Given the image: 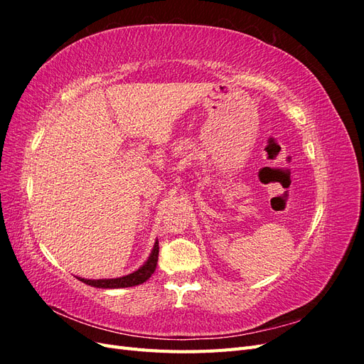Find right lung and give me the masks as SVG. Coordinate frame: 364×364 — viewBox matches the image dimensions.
I'll use <instances>...</instances> for the list:
<instances>
[{"label":"right lung","mask_w":364,"mask_h":364,"mask_svg":"<svg viewBox=\"0 0 364 364\" xmlns=\"http://www.w3.org/2000/svg\"><path fill=\"white\" fill-rule=\"evenodd\" d=\"M158 255H159V243L158 240L155 241V246L151 249L150 257L147 261L142 264V266L135 270L134 273H129L126 277L121 278H111V279H85V278H77L79 281L91 285V287L97 289H126V287H135V285H139L142 282H146L153 272L156 270V264H158Z\"/></svg>","instance_id":"right-lung-1"}]
</instances>
